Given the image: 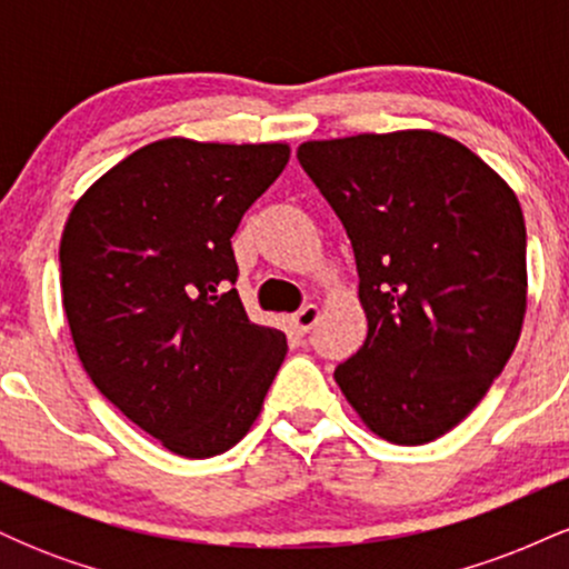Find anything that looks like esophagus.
I'll return each mask as SVG.
<instances>
[{
    "label": "esophagus",
    "instance_id": "obj_1",
    "mask_svg": "<svg viewBox=\"0 0 569 569\" xmlns=\"http://www.w3.org/2000/svg\"><path fill=\"white\" fill-rule=\"evenodd\" d=\"M318 318H321V310H318L316 305H305L302 310H297L291 316V326L299 331V335H307V331L318 323Z\"/></svg>",
    "mask_w": 569,
    "mask_h": 569
}]
</instances>
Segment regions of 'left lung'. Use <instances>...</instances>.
I'll return each instance as SVG.
<instances>
[{
  "label": "left lung",
  "instance_id": "obj_1",
  "mask_svg": "<svg viewBox=\"0 0 569 569\" xmlns=\"http://www.w3.org/2000/svg\"><path fill=\"white\" fill-rule=\"evenodd\" d=\"M297 160L348 232L369 318L337 385L382 439H439L471 415L519 342V200L471 149L430 130L307 141Z\"/></svg>",
  "mask_w": 569,
  "mask_h": 569
}]
</instances>
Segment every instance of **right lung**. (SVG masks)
Here are the masks:
<instances>
[{"label":"right lung","mask_w":569,"mask_h":569,"mask_svg":"<svg viewBox=\"0 0 569 569\" xmlns=\"http://www.w3.org/2000/svg\"><path fill=\"white\" fill-rule=\"evenodd\" d=\"M286 162V143L154 141L101 176L63 227L77 356L173 455L234 447L286 358L283 331L248 321L230 240Z\"/></svg>","instance_id":"1"}]
</instances>
